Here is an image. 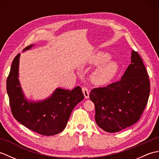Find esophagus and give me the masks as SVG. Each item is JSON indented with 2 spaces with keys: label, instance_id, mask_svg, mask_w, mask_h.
Segmentation results:
<instances>
[{
  "label": "esophagus",
  "instance_id": "1",
  "mask_svg": "<svg viewBox=\"0 0 159 159\" xmlns=\"http://www.w3.org/2000/svg\"><path fill=\"white\" fill-rule=\"evenodd\" d=\"M82 91H83V93L84 94V96H85V98H86V99L89 98V89L85 87H82Z\"/></svg>",
  "mask_w": 159,
  "mask_h": 159
}]
</instances>
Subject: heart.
<instances>
[{
    "label": "heart",
    "mask_w": 159,
    "mask_h": 159,
    "mask_svg": "<svg viewBox=\"0 0 159 159\" xmlns=\"http://www.w3.org/2000/svg\"><path fill=\"white\" fill-rule=\"evenodd\" d=\"M110 55L104 52H98L90 59L89 62L95 65H100L93 71L91 76L93 83L96 85H104L111 82L119 69L118 64L110 59Z\"/></svg>",
    "instance_id": "obj_1"
}]
</instances>
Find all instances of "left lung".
<instances>
[{"label":"left lung","mask_w":159,"mask_h":159,"mask_svg":"<svg viewBox=\"0 0 159 159\" xmlns=\"http://www.w3.org/2000/svg\"><path fill=\"white\" fill-rule=\"evenodd\" d=\"M131 63L119 81L94 88L89 94L95 105V120L100 128L116 133L139 120L150 95L149 76L137 52L131 53Z\"/></svg>","instance_id":"left-lung-1"}]
</instances>
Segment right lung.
Returning a JSON list of instances; mask_svg holds the SVG:
<instances>
[{
	"label": "right lung",
	"instance_id": "obj_1",
	"mask_svg": "<svg viewBox=\"0 0 159 159\" xmlns=\"http://www.w3.org/2000/svg\"><path fill=\"white\" fill-rule=\"evenodd\" d=\"M34 46L31 44L25 51ZM20 54L13 59L7 79V92L13 116L29 129L40 134L51 136L66 128L74 108L84 99L81 88L76 87L72 90L57 88L48 98L39 102L25 99L18 79Z\"/></svg>",
	"mask_w": 159,
	"mask_h": 159
}]
</instances>
